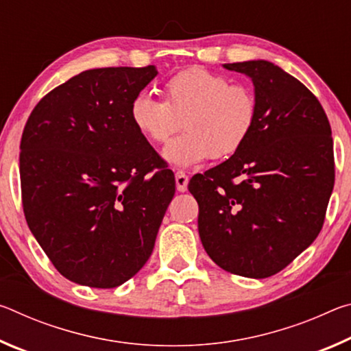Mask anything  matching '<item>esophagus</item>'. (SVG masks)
Returning a JSON list of instances; mask_svg holds the SVG:
<instances>
[{
  "label": "esophagus",
  "mask_w": 351,
  "mask_h": 351,
  "mask_svg": "<svg viewBox=\"0 0 351 351\" xmlns=\"http://www.w3.org/2000/svg\"><path fill=\"white\" fill-rule=\"evenodd\" d=\"M175 181H176V190H178V192H186L187 184H189V176L184 173V171H176V173H175Z\"/></svg>",
  "instance_id": "34e87169"
}]
</instances>
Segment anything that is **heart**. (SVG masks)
Wrapping results in <instances>:
<instances>
[{"instance_id": "1", "label": "heart", "mask_w": 351, "mask_h": 351, "mask_svg": "<svg viewBox=\"0 0 351 351\" xmlns=\"http://www.w3.org/2000/svg\"><path fill=\"white\" fill-rule=\"evenodd\" d=\"M164 100L150 94L136 96L130 119L152 144H164L184 123L186 132L164 148L162 156L175 167H193L210 156H232L245 145L257 122L258 104L246 85L195 66L180 71L162 86Z\"/></svg>"}]
</instances>
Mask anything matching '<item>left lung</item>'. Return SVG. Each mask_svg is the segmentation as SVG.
Instances as JSON below:
<instances>
[{"label": "left lung", "mask_w": 351, "mask_h": 351, "mask_svg": "<svg viewBox=\"0 0 351 351\" xmlns=\"http://www.w3.org/2000/svg\"><path fill=\"white\" fill-rule=\"evenodd\" d=\"M254 83V132L228 161L195 175L198 232L224 271L266 278L300 255L322 229L335 186L330 122L316 96L268 60L224 63Z\"/></svg>", "instance_id": "1"}]
</instances>
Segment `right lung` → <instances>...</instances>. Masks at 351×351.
I'll list each match as a JSON object with an SVG mask.
<instances>
[{
  "mask_svg": "<svg viewBox=\"0 0 351 351\" xmlns=\"http://www.w3.org/2000/svg\"><path fill=\"white\" fill-rule=\"evenodd\" d=\"M156 66L83 71L40 100L23 132V209L68 280L116 288L147 263L175 178L130 119Z\"/></svg>",
  "mask_w": 351,
  "mask_h": 351,
  "instance_id": "right-lung-1",
  "label": "right lung"
}]
</instances>
